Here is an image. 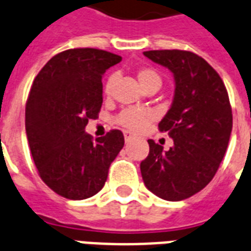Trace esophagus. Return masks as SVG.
<instances>
[{
	"mask_svg": "<svg viewBox=\"0 0 251 251\" xmlns=\"http://www.w3.org/2000/svg\"><path fill=\"white\" fill-rule=\"evenodd\" d=\"M124 137H125V141L127 142V141H130L131 138H134V134L130 133V131H125V133H124Z\"/></svg>",
	"mask_w": 251,
	"mask_h": 251,
	"instance_id": "34e87169",
	"label": "esophagus"
}]
</instances>
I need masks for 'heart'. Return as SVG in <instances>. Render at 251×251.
Here are the masks:
<instances>
[{"instance_id":"obj_1","label":"heart","mask_w":251,"mask_h":251,"mask_svg":"<svg viewBox=\"0 0 251 251\" xmlns=\"http://www.w3.org/2000/svg\"><path fill=\"white\" fill-rule=\"evenodd\" d=\"M137 77H138V81L141 83L143 89L149 85H152V84H159L160 85V83H162L158 72L152 68H141L137 72ZM114 79H116L114 76H110L105 83L104 92L106 96L112 93ZM154 120H155V113L149 108H126L116 118L118 125L124 126L125 129L133 130V131H142Z\"/></svg>"}]
</instances>
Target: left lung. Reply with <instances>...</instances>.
Listing matches in <instances>:
<instances>
[{"label":"left lung","mask_w":251,"mask_h":251,"mask_svg":"<svg viewBox=\"0 0 251 251\" xmlns=\"http://www.w3.org/2000/svg\"><path fill=\"white\" fill-rule=\"evenodd\" d=\"M143 55L171 71L175 95L159 122L174 146L149 139L150 151L141 162L145 185L158 198L180 201L208 185L219 170L233 126L229 96L224 81L196 53L181 50H154Z\"/></svg>","instance_id":"1"}]
</instances>
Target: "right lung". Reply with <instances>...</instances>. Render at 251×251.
I'll list each match as a JSON object with an SVG mask.
<instances>
[{"label": "right lung", "instance_id": "add662e5", "mask_svg": "<svg viewBox=\"0 0 251 251\" xmlns=\"http://www.w3.org/2000/svg\"><path fill=\"white\" fill-rule=\"evenodd\" d=\"M121 60L104 50H67L34 79L26 102L28 146L41 179L63 198L84 200L101 191L124 147L120 130L96 139L85 133L102 105V75Z\"/></svg>", "mask_w": 251, "mask_h": 251}]
</instances>
